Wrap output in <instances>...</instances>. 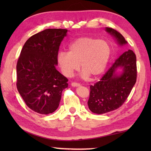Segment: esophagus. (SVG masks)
<instances>
[{
  "label": "esophagus",
  "mask_w": 151,
  "mask_h": 151,
  "mask_svg": "<svg viewBox=\"0 0 151 151\" xmlns=\"http://www.w3.org/2000/svg\"><path fill=\"white\" fill-rule=\"evenodd\" d=\"M71 86H73V87H78V86H81V84H78V83H76V82H72Z\"/></svg>",
  "instance_id": "obj_1"
}]
</instances>
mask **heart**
Returning a JSON list of instances; mask_svg holds the SVG:
<instances>
[{
	"label": "heart",
	"mask_w": 151,
	"mask_h": 151,
	"mask_svg": "<svg viewBox=\"0 0 151 151\" xmlns=\"http://www.w3.org/2000/svg\"><path fill=\"white\" fill-rule=\"evenodd\" d=\"M110 53V47L106 41L82 37L70 45L68 52H60L57 61L62 72L67 77L72 76L81 64L83 77L96 78L104 71Z\"/></svg>",
	"instance_id": "heart-1"
}]
</instances>
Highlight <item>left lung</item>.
<instances>
[{"instance_id":"left-lung-1","label":"left lung","mask_w":151,"mask_h":151,"mask_svg":"<svg viewBox=\"0 0 151 151\" xmlns=\"http://www.w3.org/2000/svg\"><path fill=\"white\" fill-rule=\"evenodd\" d=\"M119 46H124L127 41L122 35L111 28H106ZM121 68L118 73L116 70ZM137 78L136 56L132 50L124 52L111 65L100 81L90 86L89 109L93 113L102 114L121 107L130 95L136 84Z\"/></svg>"}]
</instances>
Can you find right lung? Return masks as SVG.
I'll use <instances>...</instances> for the list:
<instances>
[{"mask_svg":"<svg viewBox=\"0 0 151 151\" xmlns=\"http://www.w3.org/2000/svg\"><path fill=\"white\" fill-rule=\"evenodd\" d=\"M67 29L49 28L24 43L17 63V88L27 106L41 114L58 108L68 79L56 68L60 43Z\"/></svg>","mask_w":151,"mask_h":151,"instance_id":"1","label":"right lung"}]
</instances>
